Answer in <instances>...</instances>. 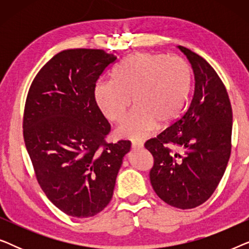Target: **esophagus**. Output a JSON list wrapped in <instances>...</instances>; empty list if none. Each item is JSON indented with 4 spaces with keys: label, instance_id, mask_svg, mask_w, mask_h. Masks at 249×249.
I'll return each mask as SVG.
<instances>
[{
    "label": "esophagus",
    "instance_id": "1",
    "mask_svg": "<svg viewBox=\"0 0 249 249\" xmlns=\"http://www.w3.org/2000/svg\"><path fill=\"white\" fill-rule=\"evenodd\" d=\"M131 146H132V148H135V149H141V148H142L144 144H142V142H141V141H132Z\"/></svg>",
    "mask_w": 249,
    "mask_h": 249
}]
</instances>
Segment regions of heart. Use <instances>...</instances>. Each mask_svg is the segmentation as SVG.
<instances>
[{"instance_id": "heart-1", "label": "heart", "mask_w": 249, "mask_h": 249, "mask_svg": "<svg viewBox=\"0 0 249 249\" xmlns=\"http://www.w3.org/2000/svg\"><path fill=\"white\" fill-rule=\"evenodd\" d=\"M192 86V70L181 57L136 54L113 73V81H100L94 89L97 107L108 121L124 120L134 100L137 108L118 128L120 137L141 138L171 124L181 114Z\"/></svg>"}]
</instances>
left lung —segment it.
<instances>
[{
    "label": "left lung",
    "instance_id": "8db88e82",
    "mask_svg": "<svg viewBox=\"0 0 249 249\" xmlns=\"http://www.w3.org/2000/svg\"><path fill=\"white\" fill-rule=\"evenodd\" d=\"M178 47L194 70L192 102L178 120L148 139L145 148L154 159L149 171L154 192L169 205L188 210L206 202L222 179L231 153L232 108L226 86L210 63Z\"/></svg>",
    "mask_w": 249,
    "mask_h": 249
}]
</instances>
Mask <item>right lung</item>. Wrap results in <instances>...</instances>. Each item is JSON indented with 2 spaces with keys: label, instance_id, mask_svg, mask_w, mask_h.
I'll return each mask as SVG.
<instances>
[{
  "label": "right lung",
  "instance_id": "1",
  "mask_svg": "<svg viewBox=\"0 0 249 249\" xmlns=\"http://www.w3.org/2000/svg\"><path fill=\"white\" fill-rule=\"evenodd\" d=\"M117 56L66 50L34 78L23 111V139L40 188L63 213L96 215L110 203L130 141H105L111 125L97 107L98 78Z\"/></svg>",
  "mask_w": 249,
  "mask_h": 249
}]
</instances>
